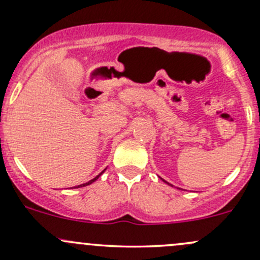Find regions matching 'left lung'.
I'll list each match as a JSON object with an SVG mask.
<instances>
[{
	"label": "left lung",
	"mask_w": 260,
	"mask_h": 260,
	"mask_svg": "<svg viewBox=\"0 0 260 260\" xmlns=\"http://www.w3.org/2000/svg\"><path fill=\"white\" fill-rule=\"evenodd\" d=\"M162 181H164V182H167V184H168V185H170V186H173V185H172V184H169V182H168V181H165V180H162Z\"/></svg>",
	"instance_id": "obj_1"
}]
</instances>
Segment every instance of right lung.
<instances>
[{
  "label": "right lung",
  "mask_w": 260,
  "mask_h": 260,
  "mask_svg": "<svg viewBox=\"0 0 260 260\" xmlns=\"http://www.w3.org/2000/svg\"><path fill=\"white\" fill-rule=\"evenodd\" d=\"M105 170H106V169H105ZM105 170H104V172H105ZM104 172H101V173H100V174H99V175H98V176H96V178H93V179H92V180H90V181H88V182H85V184L78 185V186H75V187H84V186H87V185L92 184V182H95L96 180H98V179L100 178V176H101V175H102V173H104Z\"/></svg>",
  "instance_id": "right-lung-1"
}]
</instances>
